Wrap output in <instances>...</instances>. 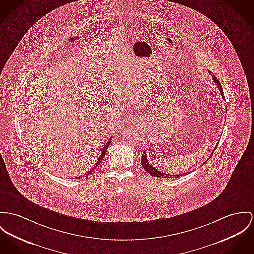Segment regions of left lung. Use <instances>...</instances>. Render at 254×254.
Returning <instances> with one entry per match:
<instances>
[{
	"mask_svg": "<svg viewBox=\"0 0 254 254\" xmlns=\"http://www.w3.org/2000/svg\"><path fill=\"white\" fill-rule=\"evenodd\" d=\"M209 72H210V71H209ZM210 73H212V72H210ZM213 79H214V81L216 83V87L218 88L219 93L221 94V97L223 98H224V94H223V90H222V88H221V85H220L219 81L216 79V77H215L214 74H213ZM216 146H217V145H215V148H216ZM215 150H214V151H215ZM208 159H209V158H208ZM208 159H207V160H208ZM207 160H206V161H207ZM206 161H205V162H206ZM205 162H204V163H205ZM141 164H142V167H143L150 175H152L153 177H158V178H178V177L181 176L169 175V174H165V173H162V172L156 170V168H154V167L150 164V162L148 161V158H147V156H146V153H145V152L143 153L142 157H141ZM185 174L187 175V174H189V173H185ZM185 174H184V175H185Z\"/></svg>",
	"mask_w": 254,
	"mask_h": 254,
	"instance_id": "1",
	"label": "left lung"
}]
</instances>
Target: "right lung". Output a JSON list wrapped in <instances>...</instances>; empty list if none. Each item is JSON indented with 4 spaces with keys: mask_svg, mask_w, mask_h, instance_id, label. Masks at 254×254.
Wrapping results in <instances>:
<instances>
[{
    "mask_svg": "<svg viewBox=\"0 0 254 254\" xmlns=\"http://www.w3.org/2000/svg\"><path fill=\"white\" fill-rule=\"evenodd\" d=\"M110 143H111V138H109V140L105 143V145H104V147H103V149H102V151H101V153H100V155L98 156V160H97V162L95 163V166H94V168H92L91 170H89L87 173H85V176H88L90 173H92L95 169H96V167L98 166V164L101 162V160H102V158L105 156V154H106V152H107V149H108V147H109V145H110ZM80 178H82V176H80V177H75V179H80Z\"/></svg>",
    "mask_w": 254,
    "mask_h": 254,
    "instance_id": "obj_1",
    "label": "right lung"
}]
</instances>
